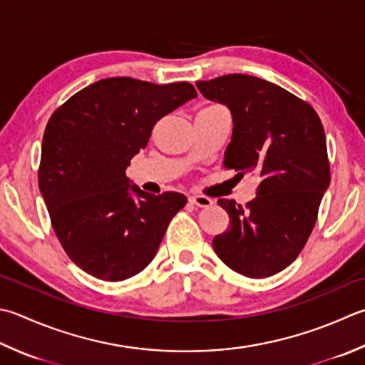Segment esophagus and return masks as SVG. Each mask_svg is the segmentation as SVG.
<instances>
[{
    "mask_svg": "<svg viewBox=\"0 0 365 365\" xmlns=\"http://www.w3.org/2000/svg\"><path fill=\"white\" fill-rule=\"evenodd\" d=\"M189 202H190L192 205H195V206H200V208H208V206L212 205L211 198L205 197V195H194V197H190Z\"/></svg>",
    "mask_w": 365,
    "mask_h": 365,
    "instance_id": "esophagus-1",
    "label": "esophagus"
}]
</instances>
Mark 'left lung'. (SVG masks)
<instances>
[{"label": "left lung", "mask_w": 365, "mask_h": 365, "mask_svg": "<svg viewBox=\"0 0 365 365\" xmlns=\"http://www.w3.org/2000/svg\"><path fill=\"white\" fill-rule=\"evenodd\" d=\"M205 98L230 109L233 132L224 167L260 178L256 198H219L230 227L212 240L222 262L247 278L284 270L304 250L331 184L326 135L307 101L256 76L198 81Z\"/></svg>", "instance_id": "8db88e82"}]
</instances>
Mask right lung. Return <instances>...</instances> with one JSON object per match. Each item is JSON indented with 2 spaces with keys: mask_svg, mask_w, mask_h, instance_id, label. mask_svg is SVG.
Instances as JSON below:
<instances>
[{
  "mask_svg": "<svg viewBox=\"0 0 365 365\" xmlns=\"http://www.w3.org/2000/svg\"><path fill=\"white\" fill-rule=\"evenodd\" d=\"M195 97L189 82L108 78L74 93L51 115L39 190L60 245L86 273L122 281L155 257L187 198L178 192L148 194L128 184L125 170L146 148L155 123Z\"/></svg>",
  "mask_w": 365,
  "mask_h": 365,
  "instance_id": "add662e5",
  "label": "right lung"
}]
</instances>
